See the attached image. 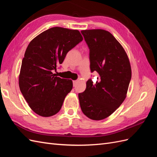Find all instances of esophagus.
Returning <instances> with one entry per match:
<instances>
[{
	"mask_svg": "<svg viewBox=\"0 0 157 157\" xmlns=\"http://www.w3.org/2000/svg\"><path fill=\"white\" fill-rule=\"evenodd\" d=\"M73 83V86H76V85H77V80H74Z\"/></svg>",
	"mask_w": 157,
	"mask_h": 157,
	"instance_id": "1",
	"label": "esophagus"
}]
</instances>
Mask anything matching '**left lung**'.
I'll list each match as a JSON object with an SVG mask.
<instances>
[{
	"label": "left lung",
	"mask_w": 157,
	"mask_h": 157,
	"mask_svg": "<svg viewBox=\"0 0 157 157\" xmlns=\"http://www.w3.org/2000/svg\"><path fill=\"white\" fill-rule=\"evenodd\" d=\"M90 49L91 72L99 76L96 82H86V88L78 94L82 113L92 120L110 116L124 101L132 77L129 59L114 36L103 29L81 31Z\"/></svg>",
	"instance_id": "obj_1"
}]
</instances>
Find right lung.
<instances>
[{"label": "right lung", "mask_w": 157, "mask_h": 157, "mask_svg": "<svg viewBox=\"0 0 157 157\" xmlns=\"http://www.w3.org/2000/svg\"><path fill=\"white\" fill-rule=\"evenodd\" d=\"M83 40L78 30L55 27L41 33L28 45L19 75V86L32 110L44 117L58 113L73 88L70 79L56 77L54 70L67 52Z\"/></svg>", "instance_id": "obj_1"}]
</instances>
